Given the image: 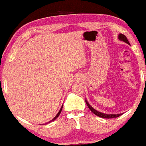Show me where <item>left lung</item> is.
Masks as SVG:
<instances>
[{"mask_svg": "<svg viewBox=\"0 0 146 146\" xmlns=\"http://www.w3.org/2000/svg\"><path fill=\"white\" fill-rule=\"evenodd\" d=\"M119 39L120 40L125 42H126L127 44H130V43H129V42L128 40V39H127L126 37H125L123 34H122V33H120V34L119 35ZM86 103L87 106H88V108H89V109L91 110L92 113H94L95 115H97V116H98L100 117H102V118H106V119L116 118V117H119L120 115H121L122 114H123V113H121V114H115V115H113V114L111 115V114H109V115H108V114H104V113H100V112H98V110H95L94 108H93V107H92L91 106H90L89 104L88 103V102H87L86 100Z\"/></svg>", "mask_w": 146, "mask_h": 146, "instance_id": "1", "label": "left lung"}]
</instances>
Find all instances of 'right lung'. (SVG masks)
Here are the masks:
<instances>
[{"label": "right lung", "instance_id": "1", "mask_svg": "<svg viewBox=\"0 0 146 146\" xmlns=\"http://www.w3.org/2000/svg\"><path fill=\"white\" fill-rule=\"evenodd\" d=\"M62 107H63V106H62L61 108H60V111H59V112H58V114H57V115H56V117H54V118H53V119H51V121H48V123H50V122H52V121H54V120H55V119H57V118H58V117H59L60 114V113H61L62 110Z\"/></svg>", "mask_w": 146, "mask_h": 146}]
</instances>
